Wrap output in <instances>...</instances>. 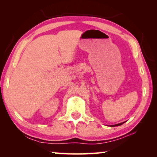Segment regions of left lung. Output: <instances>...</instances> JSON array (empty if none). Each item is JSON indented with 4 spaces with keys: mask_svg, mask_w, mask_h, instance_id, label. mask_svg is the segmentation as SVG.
<instances>
[{
    "mask_svg": "<svg viewBox=\"0 0 157 157\" xmlns=\"http://www.w3.org/2000/svg\"><path fill=\"white\" fill-rule=\"evenodd\" d=\"M124 123H119V124H114V125H111V127H116V126H119V125H121V124H123Z\"/></svg>",
    "mask_w": 157,
    "mask_h": 157,
    "instance_id": "1",
    "label": "left lung"
}]
</instances>
